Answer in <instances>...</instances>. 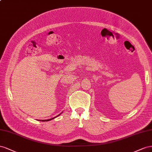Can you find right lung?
<instances>
[{"instance_id":"add662e5","label":"right lung","mask_w":152,"mask_h":152,"mask_svg":"<svg viewBox=\"0 0 152 152\" xmlns=\"http://www.w3.org/2000/svg\"><path fill=\"white\" fill-rule=\"evenodd\" d=\"M61 113H62V112ZM60 113V114H61ZM60 114H59L58 115H57V116H55V117H53V118H50V119H48V120H40V121H42V122H46V121H50V120H53V119H54V118H55L56 117H57V116H58Z\"/></svg>"}]
</instances>
